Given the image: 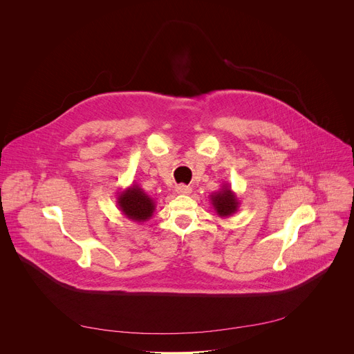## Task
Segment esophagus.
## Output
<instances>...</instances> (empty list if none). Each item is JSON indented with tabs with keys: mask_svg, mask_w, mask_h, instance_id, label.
<instances>
[{
	"mask_svg": "<svg viewBox=\"0 0 354 354\" xmlns=\"http://www.w3.org/2000/svg\"><path fill=\"white\" fill-rule=\"evenodd\" d=\"M175 190H176L178 194H190L192 193V187L186 186V185H178L175 187Z\"/></svg>",
	"mask_w": 354,
	"mask_h": 354,
	"instance_id": "34e87169",
	"label": "esophagus"
}]
</instances>
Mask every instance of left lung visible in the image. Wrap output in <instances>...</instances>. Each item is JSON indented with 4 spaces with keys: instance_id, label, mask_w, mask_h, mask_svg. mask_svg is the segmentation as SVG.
<instances>
[{
    "instance_id": "obj_1",
    "label": "left lung",
    "mask_w": 354,
    "mask_h": 354,
    "mask_svg": "<svg viewBox=\"0 0 354 354\" xmlns=\"http://www.w3.org/2000/svg\"><path fill=\"white\" fill-rule=\"evenodd\" d=\"M210 201H212L213 209L218 217L227 218V217L235 214L239 207V200L228 183L223 185L221 189H218L216 193H213L210 196Z\"/></svg>"
}]
</instances>
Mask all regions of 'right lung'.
Masks as SVG:
<instances>
[{
    "instance_id": "1",
    "label": "right lung",
    "mask_w": 354,
    "mask_h": 354,
    "mask_svg": "<svg viewBox=\"0 0 354 354\" xmlns=\"http://www.w3.org/2000/svg\"><path fill=\"white\" fill-rule=\"evenodd\" d=\"M118 206L122 214L130 221L145 223L154 216L157 205L154 198L145 193L140 185L133 183L119 193Z\"/></svg>"
}]
</instances>
